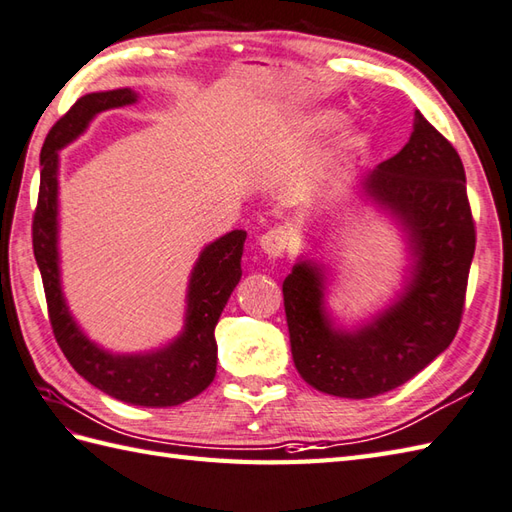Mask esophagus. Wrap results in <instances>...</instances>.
Returning a JSON list of instances; mask_svg holds the SVG:
<instances>
[{
	"label": "esophagus",
	"instance_id": "34e87169",
	"mask_svg": "<svg viewBox=\"0 0 512 512\" xmlns=\"http://www.w3.org/2000/svg\"><path fill=\"white\" fill-rule=\"evenodd\" d=\"M260 249L271 258H278L285 254V249L289 245V234L282 227H276V230H269L263 236H260Z\"/></svg>",
	"mask_w": 512,
	"mask_h": 512
}]
</instances>
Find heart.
I'll return each mask as SVG.
<instances>
[{
	"label": "heart",
	"mask_w": 512,
	"mask_h": 512,
	"mask_svg": "<svg viewBox=\"0 0 512 512\" xmlns=\"http://www.w3.org/2000/svg\"><path fill=\"white\" fill-rule=\"evenodd\" d=\"M333 122V113L331 111H322V113H311V116H304L298 120V127L300 133H313V131H320L324 129L326 124ZM355 138V124L346 122L342 124V133H339V146H348ZM331 164V157H320V160H315L311 164H306L304 168L298 170V175H295V184L300 188H315L322 184V179L326 175V168Z\"/></svg>",
	"instance_id": "obj_1"
}]
</instances>
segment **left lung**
Wrapping results in <instances>:
<instances>
[{
  "label": "left lung",
  "instance_id": "left-lung-1",
  "mask_svg": "<svg viewBox=\"0 0 512 512\" xmlns=\"http://www.w3.org/2000/svg\"><path fill=\"white\" fill-rule=\"evenodd\" d=\"M357 195L388 214L403 236L407 267L394 298L344 326L326 304L331 265L302 254L282 282L295 368L315 390L339 399L399 388L449 348L475 252L462 160L420 111L410 140L359 177Z\"/></svg>",
  "mask_w": 512,
  "mask_h": 512
}]
</instances>
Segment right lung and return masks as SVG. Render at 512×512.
I'll return each mask as SVG.
<instances>
[{
    "label": "right lung",
    "mask_w": 512,
    "mask_h": 512,
    "mask_svg": "<svg viewBox=\"0 0 512 512\" xmlns=\"http://www.w3.org/2000/svg\"><path fill=\"white\" fill-rule=\"evenodd\" d=\"M131 87L94 92L50 129L41 149L39 203L32 221L34 260L43 278L52 331L72 368L113 399L142 407H173L195 399L217 374L214 326L241 280L245 230H232L201 249L190 271L181 333L168 344L144 352H113L89 339L67 306L59 258V151L87 131L98 113L135 105Z\"/></svg>",
    "instance_id": "add662e5"
}]
</instances>
